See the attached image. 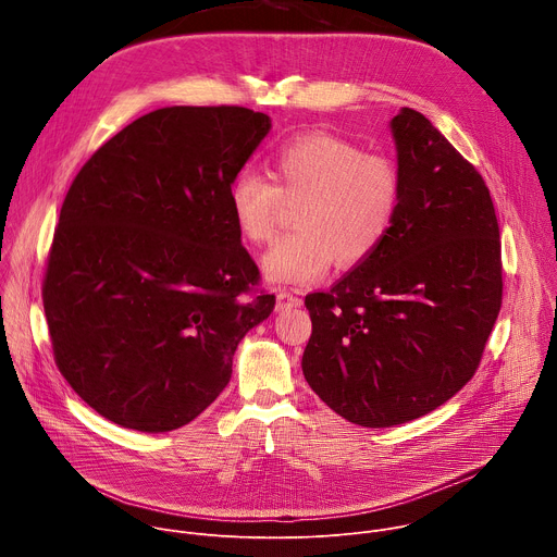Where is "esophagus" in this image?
I'll use <instances>...</instances> for the list:
<instances>
[{
	"instance_id": "esophagus-1",
	"label": "esophagus",
	"mask_w": 557,
	"mask_h": 557,
	"mask_svg": "<svg viewBox=\"0 0 557 557\" xmlns=\"http://www.w3.org/2000/svg\"><path fill=\"white\" fill-rule=\"evenodd\" d=\"M301 304V299L297 297V295H293V293H288V290H282V293H277V310H288V308H295V306H299Z\"/></svg>"
}]
</instances>
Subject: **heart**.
I'll list each match as a JSON object with an SVG mask.
<instances>
[{"label": "heart", "instance_id": "heart-1", "mask_svg": "<svg viewBox=\"0 0 557 557\" xmlns=\"http://www.w3.org/2000/svg\"><path fill=\"white\" fill-rule=\"evenodd\" d=\"M271 178L240 172L228 185V205L247 240L269 245L286 202H299L295 231L264 258V275L275 284L320 280L333 260L344 269L363 264L401 209V172L392 158L333 134L286 140L271 158Z\"/></svg>", "mask_w": 557, "mask_h": 557}]
</instances>
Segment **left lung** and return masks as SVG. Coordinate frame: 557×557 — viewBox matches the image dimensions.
Segmentation results:
<instances>
[{"label":"left lung","instance_id":"1","mask_svg":"<svg viewBox=\"0 0 557 557\" xmlns=\"http://www.w3.org/2000/svg\"><path fill=\"white\" fill-rule=\"evenodd\" d=\"M401 209L383 247L326 293L306 295L301 370L363 428L414 421L479 370L503 304L500 228L475 168L417 110L389 123Z\"/></svg>","mask_w":557,"mask_h":557}]
</instances>
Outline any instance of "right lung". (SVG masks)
Instances as JSON below:
<instances>
[{"label":"right lung","instance_id":"add662e5","mask_svg":"<svg viewBox=\"0 0 557 557\" xmlns=\"http://www.w3.org/2000/svg\"><path fill=\"white\" fill-rule=\"evenodd\" d=\"M240 106L149 112L72 181L44 275L54 363L108 421L172 432L231 379L275 308L240 243L228 185L269 134Z\"/></svg>","mask_w":557,"mask_h":557}]
</instances>
